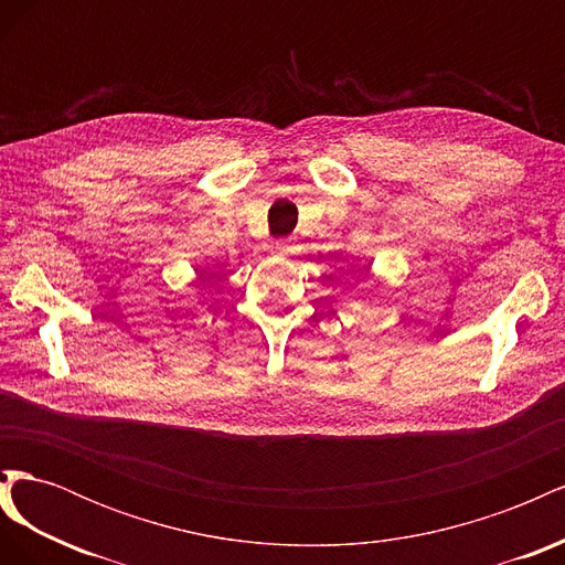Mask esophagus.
Listing matches in <instances>:
<instances>
[{
	"mask_svg": "<svg viewBox=\"0 0 565 565\" xmlns=\"http://www.w3.org/2000/svg\"><path fill=\"white\" fill-rule=\"evenodd\" d=\"M273 249H276L278 254H287V252H289V247H287V243H285V241H278V243H273Z\"/></svg>",
	"mask_w": 565,
	"mask_h": 565,
	"instance_id": "34e87169",
	"label": "esophagus"
}]
</instances>
